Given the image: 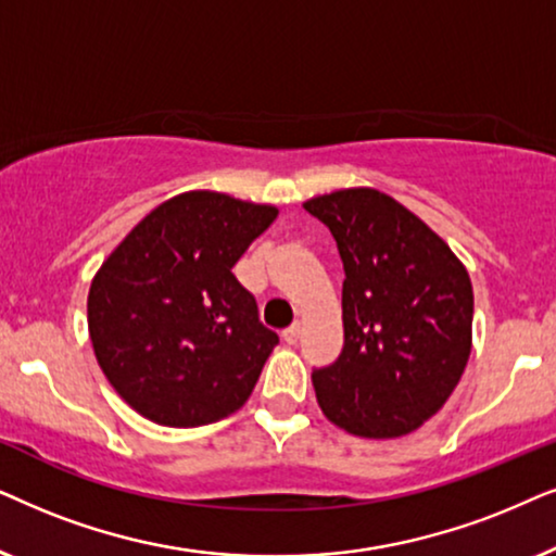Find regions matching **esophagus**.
<instances>
[{
	"label": "esophagus",
	"instance_id": "obj_1",
	"mask_svg": "<svg viewBox=\"0 0 556 556\" xmlns=\"http://www.w3.org/2000/svg\"><path fill=\"white\" fill-rule=\"evenodd\" d=\"M300 336H302V325L300 323H294V325H290V328H287L285 332H282V338H285V343H290V345H294L300 340Z\"/></svg>",
	"mask_w": 556,
	"mask_h": 556
}]
</instances>
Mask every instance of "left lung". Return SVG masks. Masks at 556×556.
Masks as SVG:
<instances>
[{"mask_svg":"<svg viewBox=\"0 0 556 556\" xmlns=\"http://www.w3.org/2000/svg\"><path fill=\"white\" fill-rule=\"evenodd\" d=\"M343 262V351L313 374L332 425L368 440L438 414L468 366L472 285L465 264L409 208L374 188L309 198Z\"/></svg>","mask_w":556,"mask_h":556,"instance_id":"8db88e82","label":"left lung"}]
</instances>
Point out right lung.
Returning <instances> with one entry per match:
<instances>
[{
  "instance_id": "add662e5",
  "label": "right lung",
  "mask_w": 556,
  "mask_h": 556,
  "mask_svg": "<svg viewBox=\"0 0 556 556\" xmlns=\"http://www.w3.org/2000/svg\"><path fill=\"white\" fill-rule=\"evenodd\" d=\"M277 216L274 205L188 190L103 258L88 290V336L131 409L201 427L247 404L279 338L231 269Z\"/></svg>"
}]
</instances>
